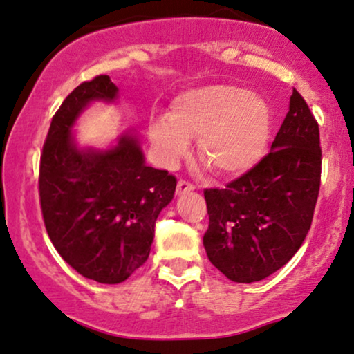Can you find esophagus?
<instances>
[{
    "instance_id": "34e87169",
    "label": "esophagus",
    "mask_w": 354,
    "mask_h": 354,
    "mask_svg": "<svg viewBox=\"0 0 354 354\" xmlns=\"http://www.w3.org/2000/svg\"><path fill=\"white\" fill-rule=\"evenodd\" d=\"M194 186L191 185V183L185 181V180H180L176 185V194H185V193H189V191H193Z\"/></svg>"
}]
</instances>
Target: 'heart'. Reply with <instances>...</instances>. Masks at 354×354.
<instances>
[{
    "label": "heart",
    "mask_w": 354,
    "mask_h": 354,
    "mask_svg": "<svg viewBox=\"0 0 354 354\" xmlns=\"http://www.w3.org/2000/svg\"><path fill=\"white\" fill-rule=\"evenodd\" d=\"M272 113L266 99L234 85L189 88L171 100L165 118L148 125L155 156L173 168L196 138L198 156L216 173L237 178L259 165L269 147Z\"/></svg>",
    "instance_id": "1"
}]
</instances>
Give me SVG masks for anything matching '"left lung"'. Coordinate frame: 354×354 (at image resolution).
<instances>
[{"label":"left lung","instance_id":"8db88e82","mask_svg":"<svg viewBox=\"0 0 354 354\" xmlns=\"http://www.w3.org/2000/svg\"><path fill=\"white\" fill-rule=\"evenodd\" d=\"M320 130L293 88L270 153L224 189H206L209 227L203 237L212 266L252 283L283 267L312 225L320 191Z\"/></svg>","mask_w":354,"mask_h":354}]
</instances>
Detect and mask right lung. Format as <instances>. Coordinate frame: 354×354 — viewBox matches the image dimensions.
<instances>
[{
  "label": "right lung",
  "mask_w": 354,
  "mask_h": 354,
  "mask_svg": "<svg viewBox=\"0 0 354 354\" xmlns=\"http://www.w3.org/2000/svg\"><path fill=\"white\" fill-rule=\"evenodd\" d=\"M117 99L109 75L75 87L50 122L39 166L42 218L55 250L85 279L110 285L147 262L156 218L176 189V178L145 163L135 131L104 150L79 147L72 129L80 113Z\"/></svg>",
  "instance_id": "obj_1"
}]
</instances>
